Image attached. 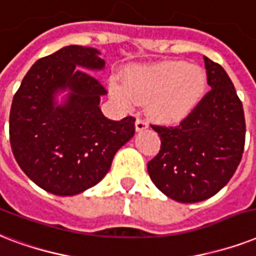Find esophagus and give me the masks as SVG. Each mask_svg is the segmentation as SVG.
<instances>
[{"label": "esophagus", "mask_w": 256, "mask_h": 256, "mask_svg": "<svg viewBox=\"0 0 256 256\" xmlns=\"http://www.w3.org/2000/svg\"><path fill=\"white\" fill-rule=\"evenodd\" d=\"M148 128V122L146 120H142V118H138L136 120V130L140 132V130H144Z\"/></svg>", "instance_id": "1"}]
</instances>
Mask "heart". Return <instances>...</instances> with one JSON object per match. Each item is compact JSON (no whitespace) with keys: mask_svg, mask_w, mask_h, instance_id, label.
Instances as JSON below:
<instances>
[{"mask_svg":"<svg viewBox=\"0 0 256 256\" xmlns=\"http://www.w3.org/2000/svg\"><path fill=\"white\" fill-rule=\"evenodd\" d=\"M110 90L126 106H132L134 100L148 102V112L156 120L179 122L200 104L207 90V76L196 65L166 61L130 69L126 84L114 80Z\"/></svg>","mask_w":256,"mask_h":256,"instance_id":"b5f03b06","label":"heart"}]
</instances>
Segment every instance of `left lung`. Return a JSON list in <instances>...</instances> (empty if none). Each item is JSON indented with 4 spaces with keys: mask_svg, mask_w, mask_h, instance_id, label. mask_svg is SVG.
I'll return each instance as SVG.
<instances>
[{
    "mask_svg": "<svg viewBox=\"0 0 256 256\" xmlns=\"http://www.w3.org/2000/svg\"><path fill=\"white\" fill-rule=\"evenodd\" d=\"M211 86L179 126H152L162 140L148 174L168 198L196 203L220 191L236 171L244 150L243 106L226 70L204 57Z\"/></svg>",
    "mask_w": 256,
    "mask_h": 256,
    "instance_id": "8db88e82",
    "label": "left lung"
}]
</instances>
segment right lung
Listing matches in <instances>:
<instances>
[{
  "label": "right lung",
  "instance_id": "right-lung-1",
  "mask_svg": "<svg viewBox=\"0 0 256 256\" xmlns=\"http://www.w3.org/2000/svg\"><path fill=\"white\" fill-rule=\"evenodd\" d=\"M98 54L93 48L69 45L42 57L13 97V155L29 179L54 195H77L96 186L134 134V118L114 122L98 106L106 89L89 73L106 66ZM66 88L67 98L58 106L56 94Z\"/></svg>",
  "mask_w": 256,
  "mask_h": 256
}]
</instances>
